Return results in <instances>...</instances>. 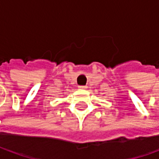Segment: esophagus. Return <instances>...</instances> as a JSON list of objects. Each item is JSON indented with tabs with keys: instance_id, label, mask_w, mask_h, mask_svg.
<instances>
[{
	"instance_id": "34e87169",
	"label": "esophagus",
	"mask_w": 159,
	"mask_h": 159,
	"mask_svg": "<svg viewBox=\"0 0 159 159\" xmlns=\"http://www.w3.org/2000/svg\"><path fill=\"white\" fill-rule=\"evenodd\" d=\"M79 88L80 89H86V86L85 85H79Z\"/></svg>"
}]
</instances>
